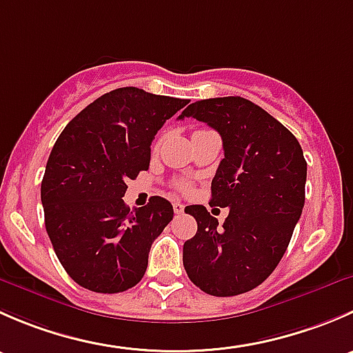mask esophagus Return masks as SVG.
Masks as SVG:
<instances>
[{
	"label": "esophagus",
	"mask_w": 353,
	"mask_h": 353,
	"mask_svg": "<svg viewBox=\"0 0 353 353\" xmlns=\"http://www.w3.org/2000/svg\"><path fill=\"white\" fill-rule=\"evenodd\" d=\"M172 206H174V212H176V213H183L184 212V205L181 201H174Z\"/></svg>",
	"instance_id": "34e87169"
}]
</instances>
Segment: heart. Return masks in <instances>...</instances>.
I'll return each mask as SVG.
<instances>
[{
    "label": "heart",
    "instance_id": "obj_1",
    "mask_svg": "<svg viewBox=\"0 0 353 353\" xmlns=\"http://www.w3.org/2000/svg\"><path fill=\"white\" fill-rule=\"evenodd\" d=\"M179 188H181V190H183V191H188V184H179Z\"/></svg>",
    "mask_w": 353,
    "mask_h": 353
}]
</instances>
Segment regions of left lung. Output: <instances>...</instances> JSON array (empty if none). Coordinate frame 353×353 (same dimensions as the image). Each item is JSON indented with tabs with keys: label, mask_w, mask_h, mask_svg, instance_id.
<instances>
[{
	"label": "left lung",
	"mask_w": 353,
	"mask_h": 353,
	"mask_svg": "<svg viewBox=\"0 0 353 353\" xmlns=\"http://www.w3.org/2000/svg\"><path fill=\"white\" fill-rule=\"evenodd\" d=\"M184 117L222 137L210 206L229 208L219 225L203 205L186 206L198 230L184 243V270L206 294H244L265 282L285 254L304 208L307 162L297 138L248 99H205L188 105Z\"/></svg>",
	"instance_id": "obj_1"
}]
</instances>
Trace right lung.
Instances as JSON below:
<instances>
[{
  "mask_svg": "<svg viewBox=\"0 0 353 353\" xmlns=\"http://www.w3.org/2000/svg\"><path fill=\"white\" fill-rule=\"evenodd\" d=\"M188 102L116 88L77 114L56 140L41 199L56 256L78 285L117 294L143 279L152 244L174 210L160 196L131 210L123 201L126 181L148 170L157 131Z\"/></svg>",
  "mask_w": 353,
  "mask_h": 353,
  "instance_id": "1",
  "label": "right lung"
}]
</instances>
